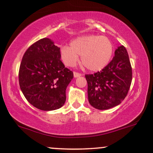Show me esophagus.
<instances>
[{
    "label": "esophagus",
    "instance_id": "obj_1",
    "mask_svg": "<svg viewBox=\"0 0 153 153\" xmlns=\"http://www.w3.org/2000/svg\"><path fill=\"white\" fill-rule=\"evenodd\" d=\"M81 76V74L79 72H74V76L75 78H76V77H79Z\"/></svg>",
    "mask_w": 153,
    "mask_h": 153
}]
</instances>
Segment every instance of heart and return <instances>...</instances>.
<instances>
[{"mask_svg":"<svg viewBox=\"0 0 153 153\" xmlns=\"http://www.w3.org/2000/svg\"><path fill=\"white\" fill-rule=\"evenodd\" d=\"M114 48L108 37L98 35L80 36L71 41L70 46L64 45L59 50L63 62L72 67L81 55V63L91 71H99L105 67L112 58Z\"/></svg>","mask_w":153,"mask_h":153,"instance_id":"b5f03b06","label":"heart"}]
</instances>
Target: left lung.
<instances>
[{
	"instance_id": "8db88e82",
	"label": "left lung",
	"mask_w": 153,
	"mask_h": 153,
	"mask_svg": "<svg viewBox=\"0 0 153 153\" xmlns=\"http://www.w3.org/2000/svg\"><path fill=\"white\" fill-rule=\"evenodd\" d=\"M85 76L88 101L94 108L108 110L120 105L126 98L132 81V68L126 48L119 46L105 67Z\"/></svg>"
}]
</instances>
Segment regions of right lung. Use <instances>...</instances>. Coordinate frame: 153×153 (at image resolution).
Segmentation results:
<instances>
[{
  "label": "right lung",
  "instance_id": "obj_1",
  "mask_svg": "<svg viewBox=\"0 0 153 153\" xmlns=\"http://www.w3.org/2000/svg\"><path fill=\"white\" fill-rule=\"evenodd\" d=\"M59 50L43 38L29 46L22 59L19 86L28 102L39 110H57L66 100V88L74 74L60 60Z\"/></svg>",
  "mask_w": 153,
  "mask_h": 153
}]
</instances>
